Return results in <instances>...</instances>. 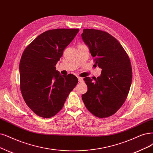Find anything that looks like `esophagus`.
<instances>
[{
  "label": "esophagus",
  "instance_id": "esophagus-1",
  "mask_svg": "<svg viewBox=\"0 0 153 153\" xmlns=\"http://www.w3.org/2000/svg\"><path fill=\"white\" fill-rule=\"evenodd\" d=\"M77 79H78V81H79V82H82V81H83V79H82V77H77Z\"/></svg>",
  "mask_w": 153,
  "mask_h": 153
}]
</instances>
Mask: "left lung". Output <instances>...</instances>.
I'll list each match as a JSON object with an SVG mask.
<instances>
[{
    "label": "left lung",
    "mask_w": 153,
    "mask_h": 153,
    "mask_svg": "<svg viewBox=\"0 0 153 153\" xmlns=\"http://www.w3.org/2000/svg\"><path fill=\"white\" fill-rule=\"evenodd\" d=\"M81 37L95 65L102 69L97 78H84L88 91L82 95V101L96 117H110L127 98L132 79L131 61L119 42L107 32L84 29Z\"/></svg>",
    "instance_id": "obj_1"
}]
</instances>
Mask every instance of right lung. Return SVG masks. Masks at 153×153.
Here are the masks:
<instances>
[{
    "label": "right lung",
    "mask_w": 153,
    "mask_h": 153,
    "mask_svg": "<svg viewBox=\"0 0 153 153\" xmlns=\"http://www.w3.org/2000/svg\"><path fill=\"white\" fill-rule=\"evenodd\" d=\"M78 29H55L38 36L26 48L19 63L21 91L37 115L50 118L62 108L78 82L70 74L62 76L55 65Z\"/></svg>",
    "instance_id": "obj_1"
}]
</instances>
